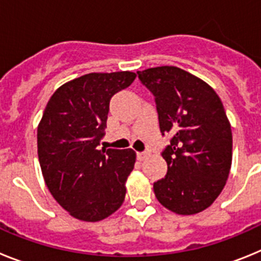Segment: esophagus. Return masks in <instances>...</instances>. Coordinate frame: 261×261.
<instances>
[{"mask_svg":"<svg viewBox=\"0 0 261 261\" xmlns=\"http://www.w3.org/2000/svg\"><path fill=\"white\" fill-rule=\"evenodd\" d=\"M147 151H138L137 153V158L140 159V161H142V159H145L147 156Z\"/></svg>","mask_w":261,"mask_h":261,"instance_id":"1","label":"esophagus"}]
</instances>
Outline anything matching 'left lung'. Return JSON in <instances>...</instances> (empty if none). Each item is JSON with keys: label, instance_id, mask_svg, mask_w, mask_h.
Masks as SVG:
<instances>
[{"label": "left lung", "instance_id": "1", "mask_svg": "<svg viewBox=\"0 0 261 261\" xmlns=\"http://www.w3.org/2000/svg\"><path fill=\"white\" fill-rule=\"evenodd\" d=\"M154 96L167 174L154 183L158 201L177 214H196L213 204L231 167V126L216 91L176 66L137 71Z\"/></svg>", "mask_w": 261, "mask_h": 261}]
</instances>
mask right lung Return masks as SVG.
<instances>
[{"instance_id":"right-lung-1","label":"right lung","mask_w":261,"mask_h":261,"mask_svg":"<svg viewBox=\"0 0 261 261\" xmlns=\"http://www.w3.org/2000/svg\"><path fill=\"white\" fill-rule=\"evenodd\" d=\"M132 71L90 73L50 96L38 128V155L48 190L82 221H100L121 206L132 149L99 150L111 98L132 85Z\"/></svg>"}]
</instances>
